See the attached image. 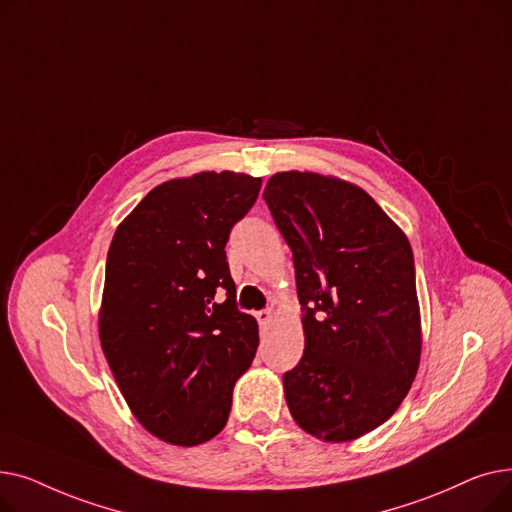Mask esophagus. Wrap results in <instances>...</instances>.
<instances>
[{"label":"esophagus","mask_w":512,"mask_h":512,"mask_svg":"<svg viewBox=\"0 0 512 512\" xmlns=\"http://www.w3.org/2000/svg\"><path fill=\"white\" fill-rule=\"evenodd\" d=\"M272 317H274V311H272V309H263V311H257V321H259L261 326L270 324Z\"/></svg>","instance_id":"obj_1"}]
</instances>
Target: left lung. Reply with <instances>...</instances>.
I'll return each mask as SVG.
<instances>
[{"label": "left lung", "instance_id": "left-lung-1", "mask_svg": "<svg viewBox=\"0 0 512 512\" xmlns=\"http://www.w3.org/2000/svg\"><path fill=\"white\" fill-rule=\"evenodd\" d=\"M263 199L292 251L305 353L284 373L290 415L326 442L388 421L421 357L415 259L407 236L359 186L280 172Z\"/></svg>", "mask_w": 512, "mask_h": 512}]
</instances>
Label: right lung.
I'll return each instance as SVG.
<instances>
[{
  "label": "right lung",
  "instance_id": "1",
  "mask_svg": "<svg viewBox=\"0 0 512 512\" xmlns=\"http://www.w3.org/2000/svg\"><path fill=\"white\" fill-rule=\"evenodd\" d=\"M261 178L201 172L170 180L118 226L105 263L99 338L141 425L176 446L218 436L257 353L226 261L232 226Z\"/></svg>",
  "mask_w": 512,
  "mask_h": 512
}]
</instances>
